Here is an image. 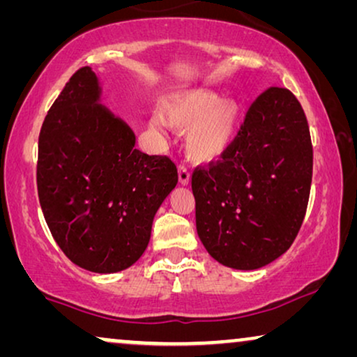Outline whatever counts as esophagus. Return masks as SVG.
I'll return each instance as SVG.
<instances>
[{"label":"esophagus","instance_id":"34e87169","mask_svg":"<svg viewBox=\"0 0 357 357\" xmlns=\"http://www.w3.org/2000/svg\"><path fill=\"white\" fill-rule=\"evenodd\" d=\"M190 178H192V174H190V170L185 167V165H180L178 167V180L182 185H188L190 183Z\"/></svg>","mask_w":357,"mask_h":357}]
</instances>
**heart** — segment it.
Segmentation results:
<instances>
[{
	"label": "heart",
	"instance_id": "b5f03b06",
	"mask_svg": "<svg viewBox=\"0 0 357 357\" xmlns=\"http://www.w3.org/2000/svg\"><path fill=\"white\" fill-rule=\"evenodd\" d=\"M162 119L154 115L151 130L165 133L167 123L187 130V151L197 160H213L232 143L241 120V104L232 97H221L213 89H190L167 97Z\"/></svg>",
	"mask_w": 357,
	"mask_h": 357
}]
</instances>
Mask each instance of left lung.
Instances as JSON below:
<instances>
[{
	"label": "left lung",
	"instance_id": "8db88e82",
	"mask_svg": "<svg viewBox=\"0 0 357 357\" xmlns=\"http://www.w3.org/2000/svg\"><path fill=\"white\" fill-rule=\"evenodd\" d=\"M312 167L299 100L284 87H270L248 109L222 160L193 172L197 231L209 255L245 271L280 258L304 221Z\"/></svg>",
	"mask_w": 357,
	"mask_h": 357
}]
</instances>
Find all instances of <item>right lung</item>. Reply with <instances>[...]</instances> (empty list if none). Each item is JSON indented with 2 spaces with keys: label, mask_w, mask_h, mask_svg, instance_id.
Here are the masks:
<instances>
[{
  "label": "right lung",
  "mask_w": 357,
  "mask_h": 357,
  "mask_svg": "<svg viewBox=\"0 0 357 357\" xmlns=\"http://www.w3.org/2000/svg\"><path fill=\"white\" fill-rule=\"evenodd\" d=\"M135 144L130 125L102 105L89 66L70 77L43 120L38 202L58 247L87 271L109 275L138 261L178 182L172 160Z\"/></svg>",
  "instance_id": "add662e5"
}]
</instances>
